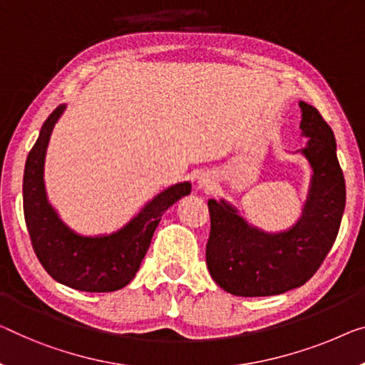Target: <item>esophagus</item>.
<instances>
[{
    "label": "esophagus",
    "mask_w": 365,
    "mask_h": 365,
    "mask_svg": "<svg viewBox=\"0 0 365 365\" xmlns=\"http://www.w3.org/2000/svg\"><path fill=\"white\" fill-rule=\"evenodd\" d=\"M213 187H215V180L211 178L210 173H203V175H200V178H198L200 190H211Z\"/></svg>",
    "instance_id": "34e87169"
}]
</instances>
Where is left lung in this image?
<instances>
[{
	"instance_id": "obj_1",
	"label": "left lung",
	"mask_w": 365,
	"mask_h": 365,
	"mask_svg": "<svg viewBox=\"0 0 365 365\" xmlns=\"http://www.w3.org/2000/svg\"><path fill=\"white\" fill-rule=\"evenodd\" d=\"M302 154L313 175L302 217L290 230L265 232L225 200H208L211 230L206 265L222 290L236 297L280 295L317 274L338 236L346 206L344 175L336 139L318 110L300 101Z\"/></svg>"
}]
</instances>
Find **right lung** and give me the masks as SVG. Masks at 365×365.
<instances>
[{
	"mask_svg": "<svg viewBox=\"0 0 365 365\" xmlns=\"http://www.w3.org/2000/svg\"><path fill=\"white\" fill-rule=\"evenodd\" d=\"M63 110L65 105L57 106L46 119L26 160L23 201L32 249L42 267L58 284L80 292H116L134 279L162 215L182 197L190 195L192 183L168 187L113 235H77L48 203L43 183L48 139Z\"/></svg>",
	"mask_w": 365,
	"mask_h": 365,
	"instance_id": "obj_1",
	"label": "right lung"
}]
</instances>
